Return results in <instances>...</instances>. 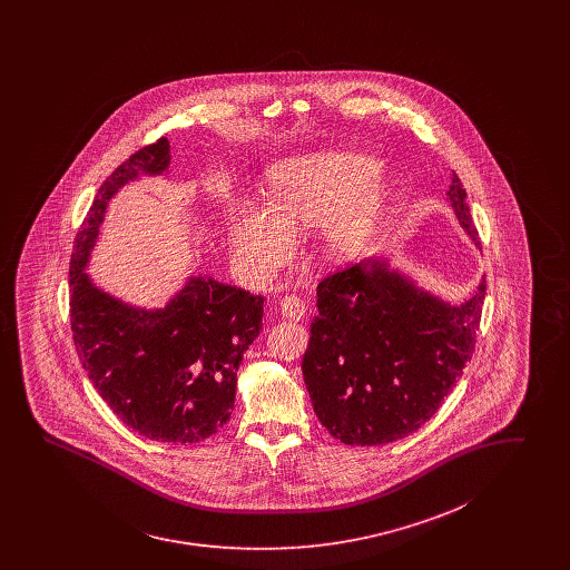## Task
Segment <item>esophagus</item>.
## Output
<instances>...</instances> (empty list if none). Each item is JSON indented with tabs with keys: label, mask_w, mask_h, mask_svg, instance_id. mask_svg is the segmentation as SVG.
<instances>
[{
	"label": "esophagus",
	"mask_w": 570,
	"mask_h": 570,
	"mask_svg": "<svg viewBox=\"0 0 570 570\" xmlns=\"http://www.w3.org/2000/svg\"><path fill=\"white\" fill-rule=\"evenodd\" d=\"M277 309H279V315L282 317H286V320H293V322H301L303 317H305V303L298 298V296H282L279 298V303H277Z\"/></svg>",
	"instance_id": "34e87169"
}]
</instances>
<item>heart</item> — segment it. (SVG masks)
I'll return each instance as SVG.
<instances>
[{
  "instance_id": "obj_1",
  "label": "heart",
  "mask_w": 570,
  "mask_h": 570,
  "mask_svg": "<svg viewBox=\"0 0 570 570\" xmlns=\"http://www.w3.org/2000/svg\"><path fill=\"white\" fill-rule=\"evenodd\" d=\"M379 160L360 153L294 156L269 173L272 205L232 200L225 232L232 253L250 276L267 279L293 257L296 232L317 227L328 261L353 257L374 234L391 198L376 175Z\"/></svg>"
}]
</instances>
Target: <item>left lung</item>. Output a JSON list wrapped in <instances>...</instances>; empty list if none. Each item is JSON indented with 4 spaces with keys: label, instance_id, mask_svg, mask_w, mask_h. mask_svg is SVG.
Instances as JSON below:
<instances>
[{
    "label": "left lung",
    "instance_id": "1",
    "mask_svg": "<svg viewBox=\"0 0 570 570\" xmlns=\"http://www.w3.org/2000/svg\"><path fill=\"white\" fill-rule=\"evenodd\" d=\"M448 203L479 248L455 173ZM484 293L483 277L462 303H451L386 257L322 279L303 376L326 431L345 445L372 448L429 422L472 357Z\"/></svg>",
    "mask_w": 570,
    "mask_h": 570
}]
</instances>
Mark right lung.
Wrapping results in <instances>:
<instances>
[{
	"label": "right lung",
	"instance_id": "obj_1",
	"mask_svg": "<svg viewBox=\"0 0 570 570\" xmlns=\"http://www.w3.org/2000/svg\"><path fill=\"white\" fill-rule=\"evenodd\" d=\"M158 139L110 173L70 257V328L83 370L129 429L160 443H198L229 420L238 367L259 336L263 296L190 276L163 307H136L87 274L108 203L141 177L169 175Z\"/></svg>",
	"mask_w": 570,
	"mask_h": 570
}]
</instances>
